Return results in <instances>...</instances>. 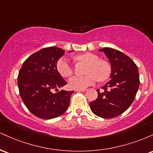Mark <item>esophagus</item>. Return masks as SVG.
<instances>
[{"label": "esophagus", "mask_w": 153, "mask_h": 153, "mask_svg": "<svg viewBox=\"0 0 153 153\" xmlns=\"http://www.w3.org/2000/svg\"><path fill=\"white\" fill-rule=\"evenodd\" d=\"M77 91V92H80V91H82V92H84V91H86V89H77V90H75Z\"/></svg>", "instance_id": "esophagus-1"}]
</instances>
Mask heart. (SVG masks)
I'll return each instance as SVG.
<instances>
[{"label":"heart","instance_id":"obj_1","mask_svg":"<svg viewBox=\"0 0 153 153\" xmlns=\"http://www.w3.org/2000/svg\"><path fill=\"white\" fill-rule=\"evenodd\" d=\"M75 61L88 63L87 69L84 77L74 76L69 80V86L73 89H85L97 81L103 82L108 78L111 74L109 65L99 59L96 54L88 53L78 54L74 57ZM59 74L64 78H68L73 73V68L69 61L65 57L59 59L56 65Z\"/></svg>","mask_w":153,"mask_h":153}]
</instances>
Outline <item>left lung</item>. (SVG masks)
Returning a JSON list of instances; mask_svg holds the SVG:
<instances>
[{"label":"left lung","instance_id":"8db88e82","mask_svg":"<svg viewBox=\"0 0 153 153\" xmlns=\"http://www.w3.org/2000/svg\"><path fill=\"white\" fill-rule=\"evenodd\" d=\"M103 52L111 66V80L98 89V98L90 103L94 114L104 119L118 117L134 101L139 85L138 68L134 61L125 54L115 49L104 47Z\"/></svg>","mask_w":153,"mask_h":153}]
</instances>
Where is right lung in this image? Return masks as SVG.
<instances>
[{"label": "right lung", "mask_w": 153, "mask_h": 153, "mask_svg": "<svg viewBox=\"0 0 153 153\" xmlns=\"http://www.w3.org/2000/svg\"><path fill=\"white\" fill-rule=\"evenodd\" d=\"M65 51L56 47H46L32 54L23 63L18 75V87L23 102L34 116L50 119L68 109L74 91L58 88L67 82L57 71V60ZM54 90L57 92L54 94Z\"/></svg>", "instance_id": "right-lung-1"}]
</instances>
